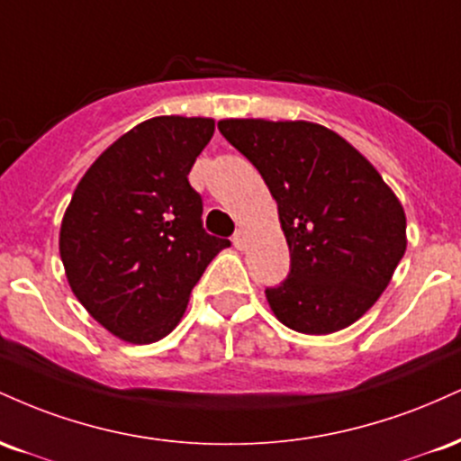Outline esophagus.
Here are the masks:
<instances>
[{
  "mask_svg": "<svg viewBox=\"0 0 461 461\" xmlns=\"http://www.w3.org/2000/svg\"><path fill=\"white\" fill-rule=\"evenodd\" d=\"M234 247L238 249V251H245L247 249V230H236V234H234Z\"/></svg>",
  "mask_w": 461,
  "mask_h": 461,
  "instance_id": "esophagus-1",
  "label": "esophagus"
}]
</instances>
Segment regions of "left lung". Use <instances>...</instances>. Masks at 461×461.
I'll return each mask as SVG.
<instances>
[{"label":"left lung","mask_w":461,"mask_h":461,"mask_svg":"<svg viewBox=\"0 0 461 461\" xmlns=\"http://www.w3.org/2000/svg\"><path fill=\"white\" fill-rule=\"evenodd\" d=\"M221 134L260 171L290 249V273L267 301L310 336L340 331L382 297L407 247L405 212L377 168L310 121L223 119Z\"/></svg>","instance_id":"8db88e82"}]
</instances>
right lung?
<instances>
[{"label":"right lung","mask_w":461,"mask_h":461,"mask_svg":"<svg viewBox=\"0 0 461 461\" xmlns=\"http://www.w3.org/2000/svg\"><path fill=\"white\" fill-rule=\"evenodd\" d=\"M214 134L205 116H153L79 179L60 258L79 303L113 336L151 345L177 327L205 267L230 240L205 234L188 173Z\"/></svg>","instance_id":"add662e5"}]
</instances>
